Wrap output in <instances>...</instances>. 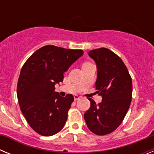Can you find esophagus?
Masks as SVG:
<instances>
[{"label":"esophagus","instance_id":"esophagus-1","mask_svg":"<svg viewBox=\"0 0 154 154\" xmlns=\"http://www.w3.org/2000/svg\"><path fill=\"white\" fill-rule=\"evenodd\" d=\"M79 99H80V96H79L78 95H75V96H74V99H75V101H76V100H79Z\"/></svg>","mask_w":154,"mask_h":154}]
</instances>
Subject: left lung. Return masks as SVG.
Here are the masks:
<instances>
[{
    "label": "left lung",
    "instance_id": "8db88e82",
    "mask_svg": "<svg viewBox=\"0 0 154 154\" xmlns=\"http://www.w3.org/2000/svg\"><path fill=\"white\" fill-rule=\"evenodd\" d=\"M88 54L96 64V93L102 96V102L96 105L89 99L91 106L84 119L90 131L106 135L121 124L130 108L132 79L122 59L108 48L91 50Z\"/></svg>",
    "mask_w": 154,
    "mask_h": 154
}]
</instances>
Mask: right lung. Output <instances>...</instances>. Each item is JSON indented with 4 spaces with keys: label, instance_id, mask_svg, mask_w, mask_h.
I'll use <instances>...</instances> for the list:
<instances>
[{
    "label": "right lung",
    "instance_id": "1",
    "mask_svg": "<svg viewBox=\"0 0 154 154\" xmlns=\"http://www.w3.org/2000/svg\"><path fill=\"white\" fill-rule=\"evenodd\" d=\"M83 55L79 49L45 45L30 56L21 70L17 96L21 112L36 133L45 137L62 130L74 97L55 92L64 73Z\"/></svg>",
    "mask_w": 154,
    "mask_h": 154
}]
</instances>
